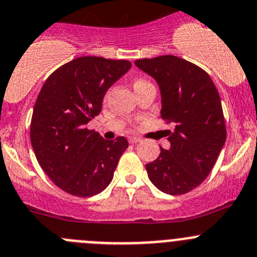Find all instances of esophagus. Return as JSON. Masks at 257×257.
Masks as SVG:
<instances>
[{"mask_svg": "<svg viewBox=\"0 0 257 257\" xmlns=\"http://www.w3.org/2000/svg\"><path fill=\"white\" fill-rule=\"evenodd\" d=\"M128 141H129V143H133V145H136V143H140L142 140L138 137H128Z\"/></svg>", "mask_w": 257, "mask_h": 257, "instance_id": "1", "label": "esophagus"}]
</instances>
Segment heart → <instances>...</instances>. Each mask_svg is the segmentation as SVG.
I'll return each mask as SVG.
<instances>
[{
	"instance_id": "b5f03b06",
	"label": "heart",
	"mask_w": 257,
	"mask_h": 257,
	"mask_svg": "<svg viewBox=\"0 0 257 257\" xmlns=\"http://www.w3.org/2000/svg\"><path fill=\"white\" fill-rule=\"evenodd\" d=\"M141 82H143V80H136V82H134V84H138V83H141Z\"/></svg>"
}]
</instances>
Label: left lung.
Returning <instances> with one entry per match:
<instances>
[{
	"mask_svg": "<svg viewBox=\"0 0 257 257\" xmlns=\"http://www.w3.org/2000/svg\"><path fill=\"white\" fill-rule=\"evenodd\" d=\"M159 84L161 117L174 123L170 149H160L146 165L150 180L168 195H184L200 186L214 168L226 138L221 101L209 74L200 66L173 56L134 61Z\"/></svg>",
	"mask_w": 257,
	"mask_h": 257,
	"instance_id": "left-lung-1",
	"label": "left lung"
}]
</instances>
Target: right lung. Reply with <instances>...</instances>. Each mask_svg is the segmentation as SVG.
Here are the masks:
<instances>
[{
  "mask_svg": "<svg viewBox=\"0 0 257 257\" xmlns=\"http://www.w3.org/2000/svg\"><path fill=\"white\" fill-rule=\"evenodd\" d=\"M131 66L126 60L78 57L56 69L41 88L31 142L43 172L62 191L91 197L111 183L128 141L103 140L85 125L100 114L107 89Z\"/></svg>",
  "mask_w": 257,
  "mask_h": 257,
  "instance_id": "obj_1",
  "label": "right lung"
}]
</instances>
